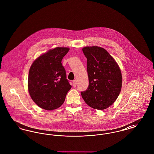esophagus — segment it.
Wrapping results in <instances>:
<instances>
[{
	"mask_svg": "<svg viewBox=\"0 0 154 154\" xmlns=\"http://www.w3.org/2000/svg\"><path fill=\"white\" fill-rule=\"evenodd\" d=\"M77 84V81L75 80L73 81V85L74 87H76Z\"/></svg>",
	"mask_w": 154,
	"mask_h": 154,
	"instance_id": "esophagus-1",
	"label": "esophagus"
}]
</instances>
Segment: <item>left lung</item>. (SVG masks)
Returning a JSON list of instances; mask_svg holds the SVG:
<instances>
[{
    "instance_id": "8db88e82",
    "label": "left lung",
    "mask_w": 154,
    "mask_h": 154,
    "mask_svg": "<svg viewBox=\"0 0 154 154\" xmlns=\"http://www.w3.org/2000/svg\"><path fill=\"white\" fill-rule=\"evenodd\" d=\"M82 51L87 59L89 85L81 92L91 107L102 110L117 99L122 87V74L117 62L102 47H85Z\"/></svg>"
}]
</instances>
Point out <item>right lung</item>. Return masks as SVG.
<instances>
[{"mask_svg": "<svg viewBox=\"0 0 154 154\" xmlns=\"http://www.w3.org/2000/svg\"><path fill=\"white\" fill-rule=\"evenodd\" d=\"M69 48L57 47L37 58L28 75L30 96L38 106L46 110L60 107L72 86L66 79L62 60Z\"/></svg>", "mask_w": 154, "mask_h": 154, "instance_id": "right-lung-1", "label": "right lung"}]
</instances>
